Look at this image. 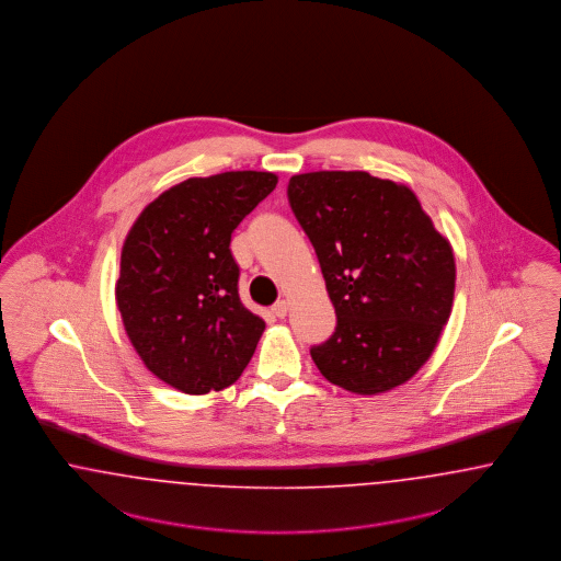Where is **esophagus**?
<instances>
[{
  "instance_id": "obj_1",
  "label": "esophagus",
  "mask_w": 561,
  "mask_h": 561,
  "mask_svg": "<svg viewBox=\"0 0 561 561\" xmlns=\"http://www.w3.org/2000/svg\"><path fill=\"white\" fill-rule=\"evenodd\" d=\"M287 312H289V301L287 299H278L274 306H272V314L278 318L287 317Z\"/></svg>"
}]
</instances>
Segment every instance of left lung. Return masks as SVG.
<instances>
[{
    "label": "left lung",
    "mask_w": 561,
    "mask_h": 561,
    "mask_svg": "<svg viewBox=\"0 0 561 561\" xmlns=\"http://www.w3.org/2000/svg\"><path fill=\"white\" fill-rule=\"evenodd\" d=\"M293 214L317 251L335 333L310 350L322 377L373 396L409 381L448 322L455 255L404 184L366 171L289 180Z\"/></svg>",
    "instance_id": "8db88e82"
}]
</instances>
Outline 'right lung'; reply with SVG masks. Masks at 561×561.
Segmentation results:
<instances>
[{
    "mask_svg": "<svg viewBox=\"0 0 561 561\" xmlns=\"http://www.w3.org/2000/svg\"><path fill=\"white\" fill-rule=\"evenodd\" d=\"M270 171L188 178L134 221L115 285L123 327L152 375L184 393L232 386L266 322L239 297L234 228L276 188Z\"/></svg>",
    "mask_w": 561,
    "mask_h": 561,
    "instance_id": "right-lung-1",
    "label": "right lung"
}]
</instances>
